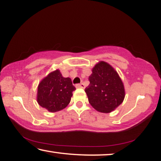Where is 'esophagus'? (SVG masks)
<instances>
[{
  "instance_id": "1",
  "label": "esophagus",
  "mask_w": 161,
  "mask_h": 161,
  "mask_svg": "<svg viewBox=\"0 0 161 161\" xmlns=\"http://www.w3.org/2000/svg\"><path fill=\"white\" fill-rule=\"evenodd\" d=\"M75 87L76 88H84V84H83V83H78V84H76L75 85Z\"/></svg>"
}]
</instances>
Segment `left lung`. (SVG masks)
<instances>
[{
    "label": "left lung",
    "instance_id": "8db88e82",
    "mask_svg": "<svg viewBox=\"0 0 161 161\" xmlns=\"http://www.w3.org/2000/svg\"><path fill=\"white\" fill-rule=\"evenodd\" d=\"M88 80L90 84L85 92L91 105L97 111L110 113L123 102L124 86L117 72L109 64L100 62L95 65Z\"/></svg>",
    "mask_w": 161,
    "mask_h": 161
}]
</instances>
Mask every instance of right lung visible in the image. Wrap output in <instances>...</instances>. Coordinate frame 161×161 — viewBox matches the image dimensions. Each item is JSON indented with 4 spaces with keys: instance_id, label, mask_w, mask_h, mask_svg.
<instances>
[{
    "instance_id": "right-lung-1",
    "label": "right lung",
    "mask_w": 161,
    "mask_h": 161,
    "mask_svg": "<svg viewBox=\"0 0 161 161\" xmlns=\"http://www.w3.org/2000/svg\"><path fill=\"white\" fill-rule=\"evenodd\" d=\"M75 90L71 79L64 78L57 69L39 83L37 100L42 108L55 113L66 108Z\"/></svg>"
}]
</instances>
